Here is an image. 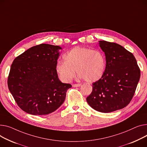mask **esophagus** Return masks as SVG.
<instances>
[{
	"instance_id": "1",
	"label": "esophagus",
	"mask_w": 147,
	"mask_h": 147,
	"mask_svg": "<svg viewBox=\"0 0 147 147\" xmlns=\"http://www.w3.org/2000/svg\"><path fill=\"white\" fill-rule=\"evenodd\" d=\"M81 85H82V84H74L73 85V86L74 87H77L81 86Z\"/></svg>"
}]
</instances>
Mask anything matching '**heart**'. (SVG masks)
<instances>
[{
	"label": "heart",
	"mask_w": 147,
	"mask_h": 147,
	"mask_svg": "<svg viewBox=\"0 0 147 147\" xmlns=\"http://www.w3.org/2000/svg\"><path fill=\"white\" fill-rule=\"evenodd\" d=\"M64 61H58L55 71L60 79L64 82L71 81L76 74L88 82L99 80L105 73L106 61L100 51L89 48L76 47L63 56Z\"/></svg>",
	"instance_id": "1"
}]
</instances>
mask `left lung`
Returning <instances> with one entry per match:
<instances>
[{"label": "left lung", "mask_w": 147, "mask_h": 147, "mask_svg": "<svg viewBox=\"0 0 147 147\" xmlns=\"http://www.w3.org/2000/svg\"><path fill=\"white\" fill-rule=\"evenodd\" d=\"M106 68L101 79L93 83L86 100L93 109L109 113L128 105L140 79V69L134 55L116 43L99 41Z\"/></svg>", "instance_id": "left-lung-1"}]
</instances>
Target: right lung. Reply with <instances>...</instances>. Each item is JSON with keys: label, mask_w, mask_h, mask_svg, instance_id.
Segmentation results:
<instances>
[{"label": "right lung", "mask_w": 147, "mask_h": 147, "mask_svg": "<svg viewBox=\"0 0 147 147\" xmlns=\"http://www.w3.org/2000/svg\"><path fill=\"white\" fill-rule=\"evenodd\" d=\"M61 49L58 45L41 44L29 48L13 60L8 88L24 112L33 115H48L64 102L71 85L62 83L55 71Z\"/></svg>", "instance_id": "1"}]
</instances>
